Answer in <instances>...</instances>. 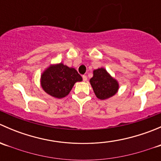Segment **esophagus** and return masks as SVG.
<instances>
[{"label":"esophagus","mask_w":161,"mask_h":161,"mask_svg":"<svg viewBox=\"0 0 161 161\" xmlns=\"http://www.w3.org/2000/svg\"><path fill=\"white\" fill-rule=\"evenodd\" d=\"M82 79H83L84 82L87 81V76L86 75H82Z\"/></svg>","instance_id":"esophagus-1"}]
</instances>
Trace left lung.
Here are the masks:
<instances>
[{"mask_svg": "<svg viewBox=\"0 0 161 161\" xmlns=\"http://www.w3.org/2000/svg\"><path fill=\"white\" fill-rule=\"evenodd\" d=\"M96 97L100 100H106L113 97L119 90L118 80L112 77L104 68L93 70V75L90 79Z\"/></svg>", "mask_w": 161, "mask_h": 161, "instance_id": "obj_1", "label": "left lung"}]
</instances>
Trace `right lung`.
<instances>
[{
  "instance_id": "right-lung-1",
  "label": "right lung",
  "mask_w": 161,
  "mask_h": 161,
  "mask_svg": "<svg viewBox=\"0 0 161 161\" xmlns=\"http://www.w3.org/2000/svg\"><path fill=\"white\" fill-rule=\"evenodd\" d=\"M82 78L74 68L63 63L50 64L40 75V85L45 92L54 98L65 97L71 92L75 83Z\"/></svg>"
}]
</instances>
